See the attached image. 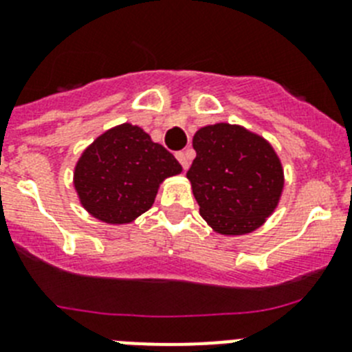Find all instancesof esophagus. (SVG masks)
Here are the masks:
<instances>
[{
  "mask_svg": "<svg viewBox=\"0 0 352 352\" xmlns=\"http://www.w3.org/2000/svg\"><path fill=\"white\" fill-rule=\"evenodd\" d=\"M175 157H177V161H179V163H180V166H182L184 170L188 168V166H189L188 154H186V153H182V151H180V153H177V154H175Z\"/></svg>",
  "mask_w": 352,
  "mask_h": 352,
  "instance_id": "esophagus-1",
  "label": "esophagus"
}]
</instances>
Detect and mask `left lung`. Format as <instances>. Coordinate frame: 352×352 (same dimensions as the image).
<instances>
[{
	"instance_id": "obj_1",
	"label": "left lung",
	"mask_w": 352,
	"mask_h": 352,
	"mask_svg": "<svg viewBox=\"0 0 352 352\" xmlns=\"http://www.w3.org/2000/svg\"><path fill=\"white\" fill-rule=\"evenodd\" d=\"M188 179L199 214L224 235H243L265 223L283 191V166L267 142L240 126L196 131Z\"/></svg>"
}]
</instances>
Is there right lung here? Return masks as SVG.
Instances as JSON below:
<instances>
[{
	"label": "right lung",
	"mask_w": 352,
	"mask_h": 352,
	"mask_svg": "<svg viewBox=\"0 0 352 352\" xmlns=\"http://www.w3.org/2000/svg\"><path fill=\"white\" fill-rule=\"evenodd\" d=\"M179 161L144 129L122 124L85 148L75 189L87 212L110 224L131 223L151 208L163 179L180 173Z\"/></svg>",
	"instance_id": "obj_1"
}]
</instances>
